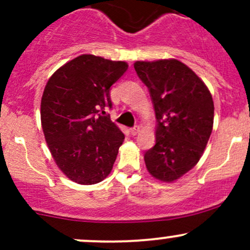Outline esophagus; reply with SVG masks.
Masks as SVG:
<instances>
[{
	"mask_svg": "<svg viewBox=\"0 0 250 250\" xmlns=\"http://www.w3.org/2000/svg\"><path fill=\"white\" fill-rule=\"evenodd\" d=\"M139 132H140V127H139V125H135V127H133L132 129H130V134H132L133 137H135V135L139 134Z\"/></svg>",
	"mask_w": 250,
	"mask_h": 250,
	"instance_id": "esophagus-1",
	"label": "esophagus"
}]
</instances>
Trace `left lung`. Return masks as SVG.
Masks as SVG:
<instances>
[{
    "label": "left lung",
    "instance_id": "1",
    "mask_svg": "<svg viewBox=\"0 0 250 250\" xmlns=\"http://www.w3.org/2000/svg\"><path fill=\"white\" fill-rule=\"evenodd\" d=\"M134 69L150 90L158 121L155 146L144 156L146 169L173 183L202 157L213 130V98L206 83L176 59L141 60Z\"/></svg>",
    "mask_w": 250,
    "mask_h": 250
}]
</instances>
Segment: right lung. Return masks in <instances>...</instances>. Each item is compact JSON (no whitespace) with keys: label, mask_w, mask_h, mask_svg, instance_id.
Returning a JSON list of instances; mask_svg holds the SVG:
<instances>
[{"label":"right lung","mask_w":250,"mask_h":250,"mask_svg":"<svg viewBox=\"0 0 250 250\" xmlns=\"http://www.w3.org/2000/svg\"><path fill=\"white\" fill-rule=\"evenodd\" d=\"M128 69L93 54L78 55L48 80L41 125L53 160L66 178L94 185L111 173L125 134L105 112L110 87Z\"/></svg>","instance_id":"1"}]
</instances>
